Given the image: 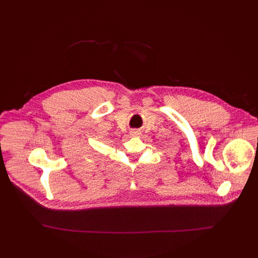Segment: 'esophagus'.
<instances>
[{"mask_svg":"<svg viewBox=\"0 0 258 258\" xmlns=\"http://www.w3.org/2000/svg\"><path fill=\"white\" fill-rule=\"evenodd\" d=\"M132 137H139L140 135H141V133L139 132V131H136V130H134V131H131V134H130Z\"/></svg>","mask_w":258,"mask_h":258,"instance_id":"obj_1","label":"esophagus"}]
</instances>
